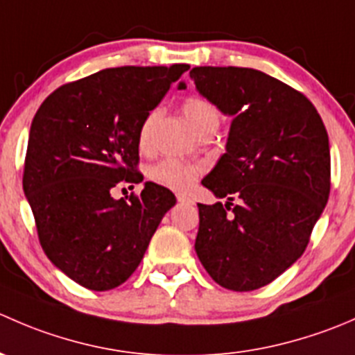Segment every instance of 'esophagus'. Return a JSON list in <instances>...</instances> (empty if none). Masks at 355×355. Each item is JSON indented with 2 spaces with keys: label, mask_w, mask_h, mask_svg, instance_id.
Returning <instances> with one entry per match:
<instances>
[{
  "label": "esophagus",
  "mask_w": 355,
  "mask_h": 355,
  "mask_svg": "<svg viewBox=\"0 0 355 355\" xmlns=\"http://www.w3.org/2000/svg\"><path fill=\"white\" fill-rule=\"evenodd\" d=\"M177 199H178V202H182V204H194V199L191 198V196H187V194H177Z\"/></svg>",
  "instance_id": "1"
}]
</instances>
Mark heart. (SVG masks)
Masks as SVG:
<instances>
[{
	"instance_id": "heart-1",
	"label": "heart",
	"mask_w": 355,
	"mask_h": 355,
	"mask_svg": "<svg viewBox=\"0 0 355 355\" xmlns=\"http://www.w3.org/2000/svg\"><path fill=\"white\" fill-rule=\"evenodd\" d=\"M182 110H184L185 118L191 121V125L196 130L202 128L204 125L220 123V114H218L216 108L204 98H198V96L187 98L184 101V105H182ZM156 120V110L146 114V118L142 120L137 137L139 148L142 151H148L151 148L153 128H155ZM200 173H202V164L187 163V161L175 159V157H166V159L159 161L149 171V175H151V178L156 184L164 185L168 189H173V191H185V189H189Z\"/></svg>"
}]
</instances>
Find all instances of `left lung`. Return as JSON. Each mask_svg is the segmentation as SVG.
Masks as SVG:
<instances>
[{
  "instance_id": "obj_1",
  "label": "left lung",
  "mask_w": 355,
  "mask_h": 355,
  "mask_svg": "<svg viewBox=\"0 0 355 355\" xmlns=\"http://www.w3.org/2000/svg\"><path fill=\"white\" fill-rule=\"evenodd\" d=\"M191 78L234 116L227 153L202 180L227 202L199 204L196 252L221 287L261 288L302 256L327 206V128L302 92L254 68L196 67Z\"/></svg>"
}]
</instances>
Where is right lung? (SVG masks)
Here are the masks:
<instances>
[{
  "label": "right lung",
  "mask_w": 355,
  "mask_h": 355,
  "mask_svg": "<svg viewBox=\"0 0 355 355\" xmlns=\"http://www.w3.org/2000/svg\"><path fill=\"white\" fill-rule=\"evenodd\" d=\"M189 68H106L56 89L32 120L24 192L44 254L82 287L105 292L127 282L175 206L153 182L141 196L114 199L111 191L142 182L139 128Z\"/></svg>",
  "instance_id": "obj_1"
}]
</instances>
